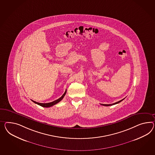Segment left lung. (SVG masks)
<instances>
[{
    "label": "left lung",
    "instance_id": "8db88e82",
    "mask_svg": "<svg viewBox=\"0 0 155 155\" xmlns=\"http://www.w3.org/2000/svg\"><path fill=\"white\" fill-rule=\"evenodd\" d=\"M124 99H122V100H120L119 101H118V102H116V103H112V104H101V105H102V106H112V105H114V104H117V103H120V102H121L122 101H123Z\"/></svg>",
    "mask_w": 155,
    "mask_h": 155
}]
</instances>
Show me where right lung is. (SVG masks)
I'll use <instances>...</instances> for the list:
<instances>
[{"label": "right lung", "instance_id": "right-lung-1", "mask_svg": "<svg viewBox=\"0 0 155 155\" xmlns=\"http://www.w3.org/2000/svg\"><path fill=\"white\" fill-rule=\"evenodd\" d=\"M66 91L64 93V94L61 96V97H60L59 99H57L56 101H53V102H50V103H38V102H36L35 101H32L33 102H34V103H36V104H38V105H39L40 106H41V107H52L53 106V105H54V104H56L57 103H58V102H60V101L62 100V99L64 98V95L66 94Z\"/></svg>", "mask_w": 155, "mask_h": 155}]
</instances>
